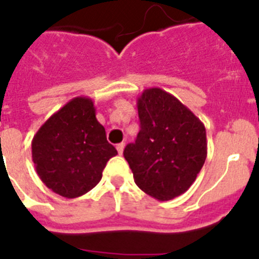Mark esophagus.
<instances>
[{"label":"esophagus","instance_id":"obj_1","mask_svg":"<svg viewBox=\"0 0 259 259\" xmlns=\"http://www.w3.org/2000/svg\"><path fill=\"white\" fill-rule=\"evenodd\" d=\"M124 143H120V144L116 145V151H118L119 154H123V151H124Z\"/></svg>","mask_w":259,"mask_h":259}]
</instances>
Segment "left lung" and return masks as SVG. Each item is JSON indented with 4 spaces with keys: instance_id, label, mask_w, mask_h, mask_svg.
<instances>
[{
    "instance_id": "obj_1",
    "label": "left lung",
    "mask_w": 259,
    "mask_h": 259,
    "mask_svg": "<svg viewBox=\"0 0 259 259\" xmlns=\"http://www.w3.org/2000/svg\"><path fill=\"white\" fill-rule=\"evenodd\" d=\"M140 132L125 147L135 183L157 200L186 193L207 157L205 128L190 108L160 88L138 98Z\"/></svg>"
}]
</instances>
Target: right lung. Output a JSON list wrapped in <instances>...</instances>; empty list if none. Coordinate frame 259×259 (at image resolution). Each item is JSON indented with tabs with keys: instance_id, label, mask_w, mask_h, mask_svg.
Returning <instances> with one entry per match:
<instances>
[{
	"instance_id": "right-lung-1",
	"label": "right lung",
	"mask_w": 259,
	"mask_h": 259,
	"mask_svg": "<svg viewBox=\"0 0 259 259\" xmlns=\"http://www.w3.org/2000/svg\"><path fill=\"white\" fill-rule=\"evenodd\" d=\"M31 149L41 182L68 199L96 187L107 161L118 154L89 97L70 99L51 115L35 134Z\"/></svg>"
}]
</instances>
